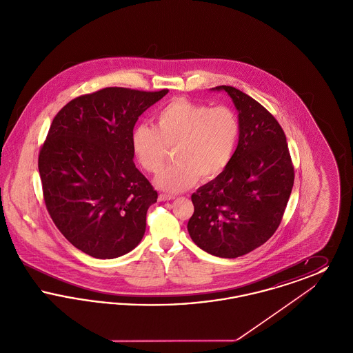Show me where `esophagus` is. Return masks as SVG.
Listing matches in <instances>:
<instances>
[{
	"label": "esophagus",
	"instance_id": "34e87169",
	"mask_svg": "<svg viewBox=\"0 0 353 353\" xmlns=\"http://www.w3.org/2000/svg\"><path fill=\"white\" fill-rule=\"evenodd\" d=\"M173 199H174V197L170 196V194H164V193L159 194V201H170V200H173Z\"/></svg>",
	"mask_w": 353,
	"mask_h": 353
}]
</instances>
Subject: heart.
<instances>
[{"instance_id":"1","label":"heart","mask_w":353,"mask_h":353,"mask_svg":"<svg viewBox=\"0 0 353 353\" xmlns=\"http://www.w3.org/2000/svg\"><path fill=\"white\" fill-rule=\"evenodd\" d=\"M239 136V121L226 105L177 98L156 115V127L137 125L132 132V150L140 165L159 173L174 150L176 163L161 172L156 185L168 192H184L199 177L214 180L230 164Z\"/></svg>"}]
</instances>
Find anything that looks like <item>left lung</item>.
<instances>
[{
	"mask_svg": "<svg viewBox=\"0 0 353 353\" xmlns=\"http://www.w3.org/2000/svg\"><path fill=\"white\" fill-rule=\"evenodd\" d=\"M225 91L238 111L233 159L219 177L192 194V241L219 258H236L263 245L278 229L294 185V167L279 123L248 94Z\"/></svg>",
	"mask_w": 353,
	"mask_h": 353,
	"instance_id": "1",
	"label": "left lung"
}]
</instances>
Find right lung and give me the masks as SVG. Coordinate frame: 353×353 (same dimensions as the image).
<instances>
[{
  "label": "right lung",
  "instance_id": "obj_1",
  "mask_svg": "<svg viewBox=\"0 0 353 353\" xmlns=\"http://www.w3.org/2000/svg\"><path fill=\"white\" fill-rule=\"evenodd\" d=\"M168 94L107 87L75 98L52 120L38 157L45 203L68 242L114 259L141 242L157 192L134 167L139 117Z\"/></svg>",
  "mask_w": 353,
  "mask_h": 353
}]
</instances>
